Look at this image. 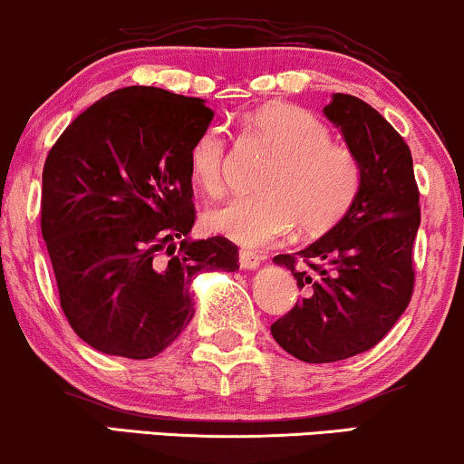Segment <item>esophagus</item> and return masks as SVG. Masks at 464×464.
<instances>
[{"instance_id": "esophagus-1", "label": "esophagus", "mask_w": 464, "mask_h": 464, "mask_svg": "<svg viewBox=\"0 0 464 464\" xmlns=\"http://www.w3.org/2000/svg\"><path fill=\"white\" fill-rule=\"evenodd\" d=\"M263 260H265L263 256L249 252V249H241V252H238V265H241V269H245V271L258 269Z\"/></svg>"}]
</instances>
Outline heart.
<instances>
[{"label":"heart","instance_id":"b5f03b06","mask_svg":"<svg viewBox=\"0 0 464 464\" xmlns=\"http://www.w3.org/2000/svg\"><path fill=\"white\" fill-rule=\"evenodd\" d=\"M254 136L276 151L258 179L260 193L234 198L204 215V226L243 247H265L295 227L321 234L343 219L362 184V165L347 145L330 140L314 112L286 102H269L245 117ZM227 147L217 128L188 150L193 182L210 198L226 188Z\"/></svg>","mask_w":464,"mask_h":464}]
</instances>
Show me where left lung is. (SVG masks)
<instances>
[{"label":"left lung","instance_id":"left-lung-1","mask_svg":"<svg viewBox=\"0 0 464 464\" xmlns=\"http://www.w3.org/2000/svg\"><path fill=\"white\" fill-rule=\"evenodd\" d=\"M324 114L361 160L362 184L332 230L297 254L274 258L291 269L304 297L271 334L304 362L345 361L389 334L411 302L421 223L411 150L393 125L345 92H334ZM297 257L308 270L295 269Z\"/></svg>","mask_w":464,"mask_h":464}]
</instances>
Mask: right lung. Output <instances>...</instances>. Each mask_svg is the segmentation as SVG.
<instances>
[{
	"instance_id": "1",
	"label": "right lung",
	"mask_w": 464,
	"mask_h": 464,
	"mask_svg": "<svg viewBox=\"0 0 464 464\" xmlns=\"http://www.w3.org/2000/svg\"><path fill=\"white\" fill-rule=\"evenodd\" d=\"M212 117L199 97L125 86L86 108L49 150L43 241L60 306L97 352L158 356L193 319V277L238 269L226 237H188V150Z\"/></svg>"
}]
</instances>
